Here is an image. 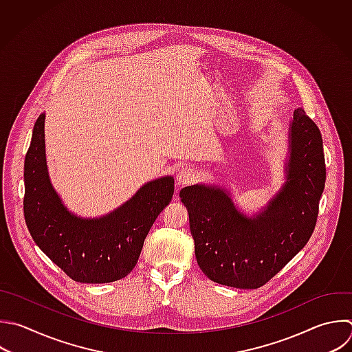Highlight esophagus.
<instances>
[{
  "label": "esophagus",
  "instance_id": "34e87169",
  "mask_svg": "<svg viewBox=\"0 0 352 352\" xmlns=\"http://www.w3.org/2000/svg\"><path fill=\"white\" fill-rule=\"evenodd\" d=\"M197 180V173L194 169L186 166L183 169H180V172L177 173V183L180 186H184V184H191Z\"/></svg>",
  "mask_w": 352,
  "mask_h": 352
}]
</instances>
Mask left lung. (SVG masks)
I'll list each match as a JSON object with an SVG mask.
<instances>
[{
  "label": "left lung",
  "instance_id": "obj_1",
  "mask_svg": "<svg viewBox=\"0 0 352 352\" xmlns=\"http://www.w3.org/2000/svg\"><path fill=\"white\" fill-rule=\"evenodd\" d=\"M286 183L254 217L241 213L220 187L195 184L180 191L190 216L195 257L220 285L257 289L276 275L314 232L326 168L322 136L302 109L289 128Z\"/></svg>",
  "mask_w": 352,
  "mask_h": 352
}]
</instances>
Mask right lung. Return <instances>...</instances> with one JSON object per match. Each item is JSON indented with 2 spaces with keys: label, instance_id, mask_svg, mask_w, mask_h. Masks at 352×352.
<instances>
[{
  "label": "right lung",
  "instance_id": "right-lung-1",
  "mask_svg": "<svg viewBox=\"0 0 352 352\" xmlns=\"http://www.w3.org/2000/svg\"><path fill=\"white\" fill-rule=\"evenodd\" d=\"M44 122L41 114L25 160L23 210L34 242L77 282L107 283L125 278L136 265L151 226L172 199L173 177L144 184L103 217H78L67 210L51 184Z\"/></svg>",
  "mask_w": 352,
  "mask_h": 352
}]
</instances>
